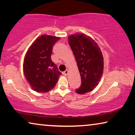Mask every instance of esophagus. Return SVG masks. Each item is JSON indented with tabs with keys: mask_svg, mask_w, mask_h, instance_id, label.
Masks as SVG:
<instances>
[{
	"mask_svg": "<svg viewBox=\"0 0 135 135\" xmlns=\"http://www.w3.org/2000/svg\"><path fill=\"white\" fill-rule=\"evenodd\" d=\"M68 74V70H65V71L63 73V74L64 75V76H67Z\"/></svg>",
	"mask_w": 135,
	"mask_h": 135,
	"instance_id": "esophagus-1",
	"label": "esophagus"
}]
</instances>
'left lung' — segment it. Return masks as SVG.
Listing matches in <instances>:
<instances>
[{
  "label": "left lung",
  "instance_id": "1",
  "mask_svg": "<svg viewBox=\"0 0 135 135\" xmlns=\"http://www.w3.org/2000/svg\"><path fill=\"white\" fill-rule=\"evenodd\" d=\"M80 74L78 94L91 92L98 86L103 74L104 58L99 46L90 36L77 33L68 37Z\"/></svg>",
  "mask_w": 135,
  "mask_h": 135
}]
</instances>
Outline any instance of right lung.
<instances>
[{
	"instance_id": "obj_1",
	"label": "right lung",
	"mask_w": 135,
	"mask_h": 135,
	"mask_svg": "<svg viewBox=\"0 0 135 135\" xmlns=\"http://www.w3.org/2000/svg\"><path fill=\"white\" fill-rule=\"evenodd\" d=\"M59 38L46 35L39 36L29 47L24 56V76L36 92L46 93L52 90L61 75L51 59L52 47Z\"/></svg>"
}]
</instances>
